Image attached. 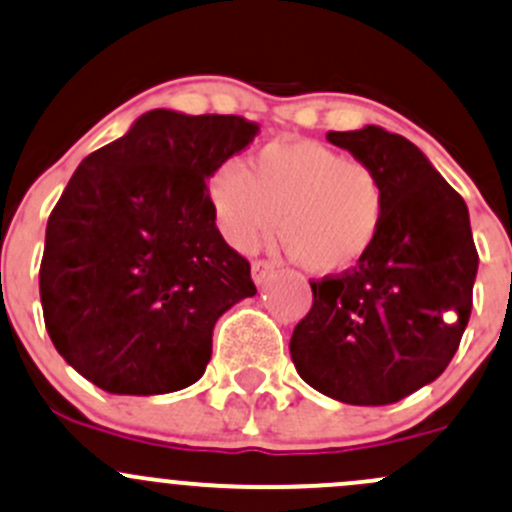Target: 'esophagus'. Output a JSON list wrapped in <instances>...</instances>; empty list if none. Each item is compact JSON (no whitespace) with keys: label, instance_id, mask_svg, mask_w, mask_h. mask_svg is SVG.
<instances>
[{"label":"esophagus","instance_id":"esophagus-1","mask_svg":"<svg viewBox=\"0 0 512 512\" xmlns=\"http://www.w3.org/2000/svg\"><path fill=\"white\" fill-rule=\"evenodd\" d=\"M272 274H274V265H272V262H267V260L252 262V279H255L257 287H262V284H265L267 279L272 277Z\"/></svg>","mask_w":512,"mask_h":512}]
</instances>
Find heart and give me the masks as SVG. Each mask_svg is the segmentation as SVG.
Listing matches in <instances>:
<instances>
[{
    "instance_id": "b5f03b06",
    "label": "heart",
    "mask_w": 512,
    "mask_h": 512,
    "mask_svg": "<svg viewBox=\"0 0 512 512\" xmlns=\"http://www.w3.org/2000/svg\"><path fill=\"white\" fill-rule=\"evenodd\" d=\"M218 233L250 252L277 230L289 255L314 274H343L368 257L387 211L378 171L314 139H279L250 166L225 161L208 179Z\"/></svg>"
}]
</instances>
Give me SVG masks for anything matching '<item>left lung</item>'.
<instances>
[{"mask_svg": "<svg viewBox=\"0 0 512 512\" xmlns=\"http://www.w3.org/2000/svg\"><path fill=\"white\" fill-rule=\"evenodd\" d=\"M326 139L380 174L383 228L353 270L311 282L289 341L297 373L346 405H392L437 380L469 324L478 252L469 208L410 139L378 125Z\"/></svg>", "mask_w": 512, "mask_h": 512, "instance_id": "left-lung-1", "label": "left lung"}]
</instances>
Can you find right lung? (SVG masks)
Listing matches in <instances>:
<instances>
[{
	"mask_svg": "<svg viewBox=\"0 0 512 512\" xmlns=\"http://www.w3.org/2000/svg\"><path fill=\"white\" fill-rule=\"evenodd\" d=\"M257 129L235 115L149 110L75 169L46 225L41 306L56 351L100 390L193 385L215 321L257 294L206 193Z\"/></svg>",
	"mask_w": 512,
	"mask_h": 512,
	"instance_id": "obj_1",
	"label": "right lung"
}]
</instances>
